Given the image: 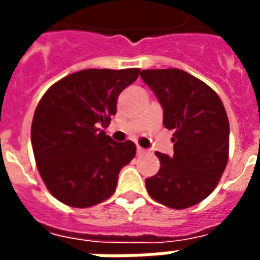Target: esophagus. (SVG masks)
<instances>
[{
    "label": "esophagus",
    "mask_w": 260,
    "mask_h": 260,
    "mask_svg": "<svg viewBox=\"0 0 260 260\" xmlns=\"http://www.w3.org/2000/svg\"><path fill=\"white\" fill-rule=\"evenodd\" d=\"M136 153H138V156H142V154H146L147 150H145L143 147L138 146V149H136Z\"/></svg>",
    "instance_id": "1"
}]
</instances>
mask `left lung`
Wrapping results in <instances>:
<instances>
[{"label": "left lung", "mask_w": 260, "mask_h": 260, "mask_svg": "<svg viewBox=\"0 0 260 260\" xmlns=\"http://www.w3.org/2000/svg\"><path fill=\"white\" fill-rule=\"evenodd\" d=\"M141 76L174 129V154L156 152L160 170L146 178L149 195L171 209H186L210 195L229 160L227 113L212 87L182 69H145Z\"/></svg>", "instance_id": "left-lung-1"}]
</instances>
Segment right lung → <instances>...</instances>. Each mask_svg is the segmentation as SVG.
Wrapping results in <instances>:
<instances>
[{
  "label": "right lung",
  "mask_w": 260,
  "mask_h": 260,
  "mask_svg": "<svg viewBox=\"0 0 260 260\" xmlns=\"http://www.w3.org/2000/svg\"><path fill=\"white\" fill-rule=\"evenodd\" d=\"M139 75V68L83 69L54 83L39 102L31 146L44 184L59 202L89 207L114 193L136 146L114 142L102 128L117 113L119 93Z\"/></svg>",
  "instance_id": "right-lung-1"
}]
</instances>
